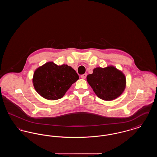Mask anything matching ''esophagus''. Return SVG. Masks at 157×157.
<instances>
[{
  "label": "esophagus",
  "mask_w": 157,
  "mask_h": 157,
  "mask_svg": "<svg viewBox=\"0 0 157 157\" xmlns=\"http://www.w3.org/2000/svg\"><path fill=\"white\" fill-rule=\"evenodd\" d=\"M86 74H83V75L81 76V78L83 79H85L86 78Z\"/></svg>",
  "instance_id": "34e87169"
}]
</instances>
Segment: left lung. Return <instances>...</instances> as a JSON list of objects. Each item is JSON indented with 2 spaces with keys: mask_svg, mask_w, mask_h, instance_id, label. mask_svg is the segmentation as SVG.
Segmentation results:
<instances>
[{
  "mask_svg": "<svg viewBox=\"0 0 157 157\" xmlns=\"http://www.w3.org/2000/svg\"><path fill=\"white\" fill-rule=\"evenodd\" d=\"M86 79L98 97L105 101L119 97L126 86L125 76L113 66L96 67Z\"/></svg>",
  "mask_w": 157,
  "mask_h": 157,
  "instance_id": "1",
  "label": "left lung"
}]
</instances>
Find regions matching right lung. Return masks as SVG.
I'll use <instances>...</instances> for the list:
<instances>
[{
    "label": "right lung",
    "mask_w": 157,
    "mask_h": 157,
    "mask_svg": "<svg viewBox=\"0 0 157 157\" xmlns=\"http://www.w3.org/2000/svg\"><path fill=\"white\" fill-rule=\"evenodd\" d=\"M78 79L79 76L72 67L49 62L36 69L33 83L40 96L48 100H56L63 97Z\"/></svg>",
    "instance_id": "right-lung-1"
}]
</instances>
